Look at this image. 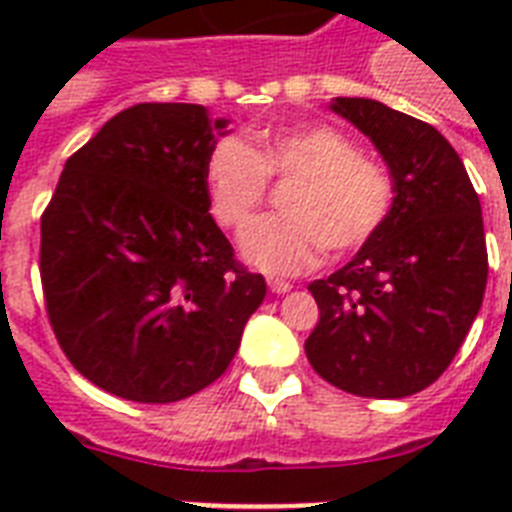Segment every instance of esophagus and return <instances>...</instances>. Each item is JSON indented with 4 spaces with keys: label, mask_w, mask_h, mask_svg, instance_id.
<instances>
[{
    "label": "esophagus",
    "mask_w": 512,
    "mask_h": 512,
    "mask_svg": "<svg viewBox=\"0 0 512 512\" xmlns=\"http://www.w3.org/2000/svg\"><path fill=\"white\" fill-rule=\"evenodd\" d=\"M268 289H271L273 295H284V292H289V289H292V284L284 279H268Z\"/></svg>",
    "instance_id": "obj_1"
}]
</instances>
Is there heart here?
<instances>
[{"instance_id":"obj_1","label":"heart","mask_w":512,"mask_h":512,"mask_svg":"<svg viewBox=\"0 0 512 512\" xmlns=\"http://www.w3.org/2000/svg\"><path fill=\"white\" fill-rule=\"evenodd\" d=\"M271 180L289 183L284 215L263 217L241 233V255L260 271L295 276L319 263L324 249L353 255L374 241L396 207V180L380 159L332 124H287L244 140L220 138L204 162L209 209L239 231L265 204Z\"/></svg>"}]
</instances>
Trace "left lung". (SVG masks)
Returning a JSON list of instances; mask_svg holds the SVG:
<instances>
[{
  "instance_id": "obj_1",
  "label": "left lung",
  "mask_w": 512,
  "mask_h": 512,
  "mask_svg": "<svg viewBox=\"0 0 512 512\" xmlns=\"http://www.w3.org/2000/svg\"><path fill=\"white\" fill-rule=\"evenodd\" d=\"M332 108L377 146L396 180V207L377 239L308 287L319 324L305 353L345 393L412 396L446 372L484 300L481 201L433 124L369 98H337Z\"/></svg>"
}]
</instances>
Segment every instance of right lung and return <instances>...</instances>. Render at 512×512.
Wrapping results in <instances>:
<instances>
[{
	"label": "right lung",
	"instance_id": "obj_1",
	"mask_svg": "<svg viewBox=\"0 0 512 512\" xmlns=\"http://www.w3.org/2000/svg\"><path fill=\"white\" fill-rule=\"evenodd\" d=\"M225 119L138 103L68 156L42 212L44 308L79 374L172 404L228 369L265 297L209 215L204 162Z\"/></svg>",
	"mask_w": 512,
	"mask_h": 512
}]
</instances>
